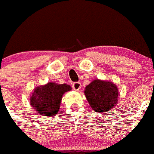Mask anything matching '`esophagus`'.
I'll use <instances>...</instances> for the list:
<instances>
[{"instance_id":"34e87169","label":"esophagus","mask_w":154,"mask_h":154,"mask_svg":"<svg viewBox=\"0 0 154 154\" xmlns=\"http://www.w3.org/2000/svg\"><path fill=\"white\" fill-rule=\"evenodd\" d=\"M81 86L82 85H81L80 82H75V83H73V84H72V88H73L75 90L79 91L80 90Z\"/></svg>"}]
</instances>
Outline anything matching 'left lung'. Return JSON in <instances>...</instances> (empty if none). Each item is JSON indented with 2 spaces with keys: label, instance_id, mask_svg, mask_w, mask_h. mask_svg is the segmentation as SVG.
<instances>
[{
  "label": "left lung",
  "instance_id": "obj_1",
  "mask_svg": "<svg viewBox=\"0 0 154 154\" xmlns=\"http://www.w3.org/2000/svg\"><path fill=\"white\" fill-rule=\"evenodd\" d=\"M84 94L90 106L98 113L109 112L118 101V90L111 82L95 79L86 87Z\"/></svg>",
  "mask_w": 154,
  "mask_h": 154
}]
</instances>
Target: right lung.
Here are the masks:
<instances>
[{"mask_svg":"<svg viewBox=\"0 0 154 154\" xmlns=\"http://www.w3.org/2000/svg\"><path fill=\"white\" fill-rule=\"evenodd\" d=\"M71 89L68 84L48 82L34 89L31 95L30 103L42 116H55L59 110L62 96Z\"/></svg>","mask_w":154,"mask_h":154,"instance_id":"1","label":"right lung"}]
</instances>
